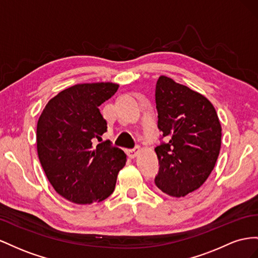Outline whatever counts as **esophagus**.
<instances>
[{
  "instance_id": "esophagus-1",
  "label": "esophagus",
  "mask_w": 258,
  "mask_h": 258,
  "mask_svg": "<svg viewBox=\"0 0 258 258\" xmlns=\"http://www.w3.org/2000/svg\"><path fill=\"white\" fill-rule=\"evenodd\" d=\"M138 152H139V148L138 147H136V148H134V149H130V150H127V156L131 158V159H134L137 154H138Z\"/></svg>"
}]
</instances>
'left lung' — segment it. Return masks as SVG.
I'll use <instances>...</instances> for the list:
<instances>
[{"mask_svg":"<svg viewBox=\"0 0 258 258\" xmlns=\"http://www.w3.org/2000/svg\"><path fill=\"white\" fill-rule=\"evenodd\" d=\"M156 105L162 137L154 149L160 165L154 182L168 196L185 197L200 188L214 168L222 126L209 99L164 76L156 85Z\"/></svg>","mask_w":258,"mask_h":258,"instance_id":"8db88e82","label":"left lung"}]
</instances>
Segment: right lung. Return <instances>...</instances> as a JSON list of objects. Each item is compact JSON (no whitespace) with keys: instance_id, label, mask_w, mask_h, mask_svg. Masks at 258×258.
<instances>
[{"instance_id":"right-lung-1","label":"right lung","mask_w":258,"mask_h":258,"mask_svg":"<svg viewBox=\"0 0 258 258\" xmlns=\"http://www.w3.org/2000/svg\"><path fill=\"white\" fill-rule=\"evenodd\" d=\"M119 85H73L51 98L36 126V147L46 177L64 199L77 204L101 202L113 192L126 154L106 141L98 107L111 98Z\"/></svg>"}]
</instances>
